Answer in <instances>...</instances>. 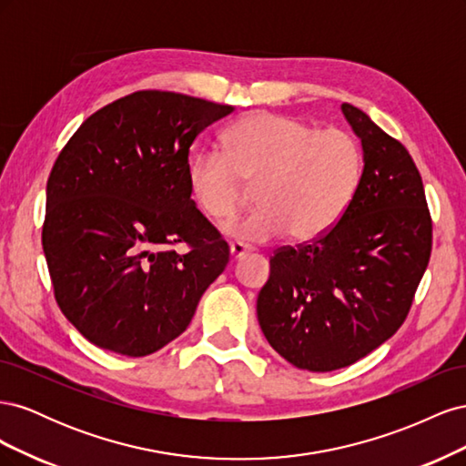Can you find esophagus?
Wrapping results in <instances>:
<instances>
[{
  "instance_id": "esophagus-1",
  "label": "esophagus",
  "mask_w": 466,
  "mask_h": 466,
  "mask_svg": "<svg viewBox=\"0 0 466 466\" xmlns=\"http://www.w3.org/2000/svg\"><path fill=\"white\" fill-rule=\"evenodd\" d=\"M250 250H252V248H250L248 245L241 243V241H235V243H231V247H229V252H231V258H233V260L245 258Z\"/></svg>"
}]
</instances>
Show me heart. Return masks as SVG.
Here are the masks:
<instances>
[{
    "mask_svg": "<svg viewBox=\"0 0 466 466\" xmlns=\"http://www.w3.org/2000/svg\"><path fill=\"white\" fill-rule=\"evenodd\" d=\"M360 139L342 128L278 112H250L223 134V151H202L188 165L194 202L211 219L231 218L255 187L260 206L223 225L229 237L266 243L289 231L315 241L344 218L363 180Z\"/></svg>",
    "mask_w": 466,
    "mask_h": 466,
    "instance_id": "obj_1",
    "label": "heart"
}]
</instances>
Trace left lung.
I'll return each mask as SVG.
<instances>
[{"mask_svg": "<svg viewBox=\"0 0 466 466\" xmlns=\"http://www.w3.org/2000/svg\"><path fill=\"white\" fill-rule=\"evenodd\" d=\"M342 112L361 139L363 180L334 228L279 247L257 313L266 340L291 365L334 371L400 329L431 255V216L410 153L358 106Z\"/></svg>", "mask_w": 466, "mask_h": 466, "instance_id": "1", "label": "left lung"}]
</instances>
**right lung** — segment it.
I'll list each match as a JSON object with an SVG mask.
<instances>
[{
	"instance_id": "1",
	"label": "right lung",
	"mask_w": 466,
	"mask_h": 466,
	"mask_svg": "<svg viewBox=\"0 0 466 466\" xmlns=\"http://www.w3.org/2000/svg\"><path fill=\"white\" fill-rule=\"evenodd\" d=\"M229 112L136 91L96 110L60 151L42 248L56 303L91 344L128 358L161 350L228 266L229 245L190 198L188 153Z\"/></svg>"
}]
</instances>
